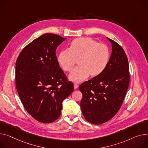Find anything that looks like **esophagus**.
<instances>
[{
  "mask_svg": "<svg viewBox=\"0 0 148 148\" xmlns=\"http://www.w3.org/2000/svg\"><path fill=\"white\" fill-rule=\"evenodd\" d=\"M74 88L75 89H76V88H77L78 87V85L77 84H74Z\"/></svg>",
  "mask_w": 148,
  "mask_h": 148,
  "instance_id": "1",
  "label": "esophagus"
}]
</instances>
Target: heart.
Here are the masks:
<instances>
[{"instance_id": "1", "label": "heart", "mask_w": 148, "mask_h": 148, "mask_svg": "<svg viewBox=\"0 0 148 148\" xmlns=\"http://www.w3.org/2000/svg\"><path fill=\"white\" fill-rule=\"evenodd\" d=\"M108 47L90 37L75 38L69 49H64L57 57L58 62L66 72H71L77 61L78 67L69 75L70 80L80 83L88 76L96 77L105 70L110 61Z\"/></svg>"}]
</instances>
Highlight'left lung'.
Instances as JSON below:
<instances>
[{"instance_id":"left-lung-1","label":"left lung","mask_w":148,"mask_h":148,"mask_svg":"<svg viewBox=\"0 0 148 148\" xmlns=\"http://www.w3.org/2000/svg\"><path fill=\"white\" fill-rule=\"evenodd\" d=\"M112 53L105 71L99 76L82 83L80 102L85 119L93 124L111 120L120 109L130 82L129 62L123 47L108 38Z\"/></svg>"}]
</instances>
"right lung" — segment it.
<instances>
[{"mask_svg":"<svg viewBox=\"0 0 148 148\" xmlns=\"http://www.w3.org/2000/svg\"><path fill=\"white\" fill-rule=\"evenodd\" d=\"M65 39L44 34L23 49L15 64L16 87L21 101L27 112L43 123H52L60 117L63 101L74 90L55 52Z\"/></svg>","mask_w":148,"mask_h":148,"instance_id":"right-lung-1","label":"right lung"}]
</instances>
